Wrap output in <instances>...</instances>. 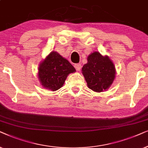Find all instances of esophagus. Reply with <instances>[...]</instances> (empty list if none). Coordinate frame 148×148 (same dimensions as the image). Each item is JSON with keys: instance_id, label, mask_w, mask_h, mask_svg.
Instances as JSON below:
<instances>
[{"instance_id": "obj_1", "label": "esophagus", "mask_w": 148, "mask_h": 148, "mask_svg": "<svg viewBox=\"0 0 148 148\" xmlns=\"http://www.w3.org/2000/svg\"><path fill=\"white\" fill-rule=\"evenodd\" d=\"M81 67H82V66H81V64H74V68H75L76 70H78V71L80 70V69H81Z\"/></svg>"}]
</instances>
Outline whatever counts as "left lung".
I'll list each match as a JSON object with an SVG mask.
<instances>
[{"label":"left lung","mask_w":148,"mask_h":148,"mask_svg":"<svg viewBox=\"0 0 148 148\" xmlns=\"http://www.w3.org/2000/svg\"><path fill=\"white\" fill-rule=\"evenodd\" d=\"M82 71L88 87L96 92L107 90L115 78V67L108 57L93 52L87 58Z\"/></svg>","instance_id":"obj_1"}]
</instances>
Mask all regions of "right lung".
<instances>
[{
	"label": "right lung",
	"mask_w": 148,
	"mask_h": 148,
	"mask_svg": "<svg viewBox=\"0 0 148 148\" xmlns=\"http://www.w3.org/2000/svg\"><path fill=\"white\" fill-rule=\"evenodd\" d=\"M75 71L68 60L52 51L39 66L38 78L44 88L54 91L60 89L68 74Z\"/></svg>",
	"instance_id": "obj_1"
}]
</instances>
